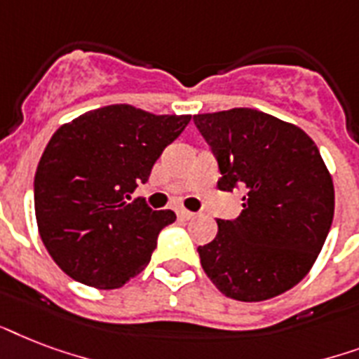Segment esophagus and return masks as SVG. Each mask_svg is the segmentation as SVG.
I'll list each match as a JSON object with an SVG mask.
<instances>
[{"label":"esophagus","mask_w":359,"mask_h":359,"mask_svg":"<svg viewBox=\"0 0 359 359\" xmlns=\"http://www.w3.org/2000/svg\"><path fill=\"white\" fill-rule=\"evenodd\" d=\"M176 213H177V217H180V219H185V221H187V219H193V217H194L193 211L185 210V208H177Z\"/></svg>","instance_id":"obj_1"}]
</instances>
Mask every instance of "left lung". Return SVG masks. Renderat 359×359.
I'll return each mask as SVG.
<instances>
[{
	"label": "left lung",
	"instance_id": "1",
	"mask_svg": "<svg viewBox=\"0 0 359 359\" xmlns=\"http://www.w3.org/2000/svg\"><path fill=\"white\" fill-rule=\"evenodd\" d=\"M219 161L217 187L245 185L243 211L219 219L198 247L200 264L219 290L238 302H264L296 286L313 268L333 221L332 174L311 136L255 108L196 114Z\"/></svg>",
	"mask_w": 359,
	"mask_h": 359
}]
</instances>
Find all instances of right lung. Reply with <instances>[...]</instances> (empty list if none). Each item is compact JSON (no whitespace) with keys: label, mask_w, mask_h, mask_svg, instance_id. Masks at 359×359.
Returning a JSON list of instances; mask_svg holds the SVG:
<instances>
[{"label":"right lung","mask_w":359,"mask_h":359,"mask_svg":"<svg viewBox=\"0 0 359 359\" xmlns=\"http://www.w3.org/2000/svg\"><path fill=\"white\" fill-rule=\"evenodd\" d=\"M189 121L187 114L110 104L52 135L35 172V217L46 251L71 279L112 290L149 262L176 213L130 202V194Z\"/></svg>","instance_id":"right-lung-1"}]
</instances>
